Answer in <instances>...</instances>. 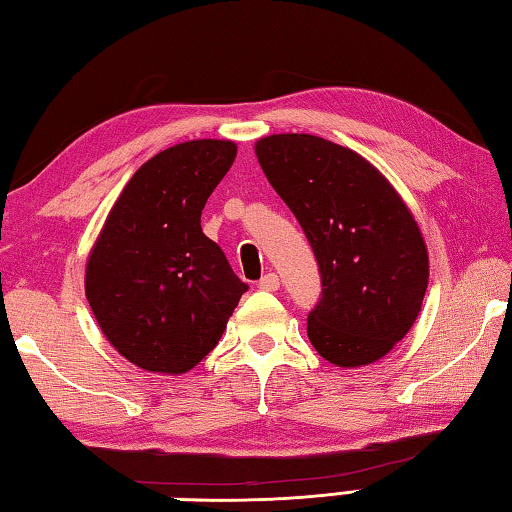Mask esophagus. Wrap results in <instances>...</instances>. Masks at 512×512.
<instances>
[{"label": "esophagus", "instance_id": "esophagus-1", "mask_svg": "<svg viewBox=\"0 0 512 512\" xmlns=\"http://www.w3.org/2000/svg\"><path fill=\"white\" fill-rule=\"evenodd\" d=\"M257 286L262 288V291H277V288H280V277H277V273H266Z\"/></svg>", "mask_w": 512, "mask_h": 512}]
</instances>
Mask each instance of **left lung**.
Segmentation results:
<instances>
[{"instance_id":"8db88e82","label":"left lung","mask_w":512,"mask_h":512,"mask_svg":"<svg viewBox=\"0 0 512 512\" xmlns=\"http://www.w3.org/2000/svg\"><path fill=\"white\" fill-rule=\"evenodd\" d=\"M255 154L318 259L311 345L338 367L387 356L412 329L430 275L412 212L374 165L327 138L273 134Z\"/></svg>"}]
</instances>
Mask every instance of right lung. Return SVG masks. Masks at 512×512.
<instances>
[{
    "instance_id": "1",
    "label": "right lung",
    "mask_w": 512,
    "mask_h": 512,
    "mask_svg": "<svg viewBox=\"0 0 512 512\" xmlns=\"http://www.w3.org/2000/svg\"><path fill=\"white\" fill-rule=\"evenodd\" d=\"M237 156L188 141L141 165L91 250L85 293L105 338L145 371L185 374L217 347L248 291L201 230V210Z\"/></svg>"
}]
</instances>
